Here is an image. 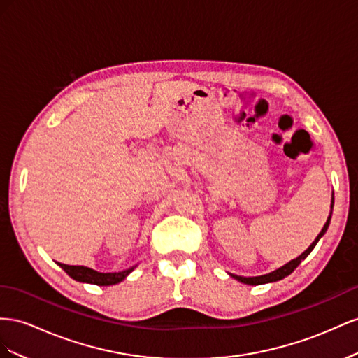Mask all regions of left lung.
I'll return each instance as SVG.
<instances>
[{"label": "left lung", "mask_w": 358, "mask_h": 358, "mask_svg": "<svg viewBox=\"0 0 358 358\" xmlns=\"http://www.w3.org/2000/svg\"><path fill=\"white\" fill-rule=\"evenodd\" d=\"M333 203H334V198H331V206H330L331 210H333ZM330 219H331V211H330L329 219H327V222H325V224H324V228L321 229V232L318 234V237L315 238V241L310 244V246H309L308 249H306V250L300 255L299 258H295V259L289 261L288 264H285L283 267H280V268H278V270H274V271H271V273H268V274L257 275V278H243V275H236V274H231V275H232V278L236 279V280H238V282H241V283H246V285H262V283H271V282L282 280L283 278H287V275H289L295 268H297L299 265H300V262L313 250V248L316 246V243L320 241V238L324 236L325 231L329 229Z\"/></svg>", "instance_id": "obj_1"}]
</instances>
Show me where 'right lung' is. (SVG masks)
I'll return each instance as SVG.
<instances>
[{
    "mask_svg": "<svg viewBox=\"0 0 358 358\" xmlns=\"http://www.w3.org/2000/svg\"><path fill=\"white\" fill-rule=\"evenodd\" d=\"M58 265L70 275L71 279H75L78 282H84V283L99 285V287H109V285L120 283L121 280H124L136 267L135 265V267L127 268L124 271H118V273H99L93 268L83 267V265H66L61 262H58Z\"/></svg>",
    "mask_w": 358,
    "mask_h": 358,
    "instance_id": "1",
    "label": "right lung"
}]
</instances>
